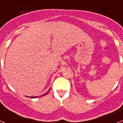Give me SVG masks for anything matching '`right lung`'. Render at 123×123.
Returning <instances> with one entry per match:
<instances>
[{"label": "right lung", "instance_id": "1", "mask_svg": "<svg viewBox=\"0 0 123 123\" xmlns=\"http://www.w3.org/2000/svg\"><path fill=\"white\" fill-rule=\"evenodd\" d=\"M50 89H49V90H48V92L46 93V94H44V95H42V96H44V95H46L47 93H49V92L50 91ZM29 98H38V96H30V97H29Z\"/></svg>", "mask_w": 123, "mask_h": 123}]
</instances>
